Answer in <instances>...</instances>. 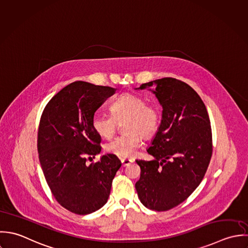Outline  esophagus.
<instances>
[{
  "label": "esophagus",
  "instance_id": "esophagus-1",
  "mask_svg": "<svg viewBox=\"0 0 248 248\" xmlns=\"http://www.w3.org/2000/svg\"><path fill=\"white\" fill-rule=\"evenodd\" d=\"M121 161H122V165H123L124 167H126V166H128L129 164H131V163L133 162V160H131V159H125V158L122 159Z\"/></svg>",
  "mask_w": 248,
  "mask_h": 248
}]
</instances>
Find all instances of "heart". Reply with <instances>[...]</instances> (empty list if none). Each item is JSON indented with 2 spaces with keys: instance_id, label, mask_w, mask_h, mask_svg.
Listing matches in <instances>:
<instances>
[{
  "instance_id": "b5f03b06",
  "label": "heart",
  "mask_w": 248,
  "mask_h": 248,
  "mask_svg": "<svg viewBox=\"0 0 248 248\" xmlns=\"http://www.w3.org/2000/svg\"><path fill=\"white\" fill-rule=\"evenodd\" d=\"M111 115L96 113L92 118V127L99 137L111 138L123 123L125 133L115 138L105 146L106 151L122 158L131 157L142 145V136L150 138L159 128L161 113L154 104H148L146 99L124 93L109 106Z\"/></svg>"
}]
</instances>
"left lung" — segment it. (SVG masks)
Here are the masks:
<instances>
[{"mask_svg": "<svg viewBox=\"0 0 248 248\" xmlns=\"http://www.w3.org/2000/svg\"><path fill=\"white\" fill-rule=\"evenodd\" d=\"M160 102L161 124L148 152L151 161L136 160L141 168L135 188L143 205L155 211L170 210L198 188L209 166L213 145L206 106L187 83L164 78L142 84Z\"/></svg>", "mask_w": 248, "mask_h": 248, "instance_id": "obj_1", "label": "left lung"}]
</instances>
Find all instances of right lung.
I'll use <instances>...</instances> for the list:
<instances>
[{"label":"right lung","instance_id":"add662e5","mask_svg":"<svg viewBox=\"0 0 248 248\" xmlns=\"http://www.w3.org/2000/svg\"><path fill=\"white\" fill-rule=\"evenodd\" d=\"M115 92L109 86L75 81L51 98L40 119L37 149L44 176L56 201L78 215L91 214L107 202L122 166L114 154L86 164L101 150L92 118Z\"/></svg>","mask_w":248,"mask_h":248}]
</instances>
